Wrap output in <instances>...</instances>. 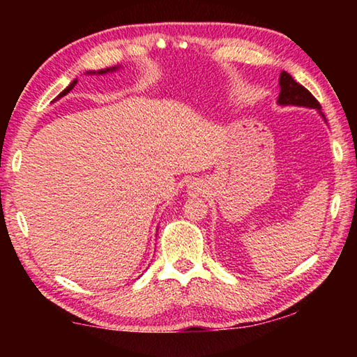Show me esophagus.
<instances>
[{
	"label": "esophagus",
	"mask_w": 357,
	"mask_h": 357,
	"mask_svg": "<svg viewBox=\"0 0 357 357\" xmlns=\"http://www.w3.org/2000/svg\"><path fill=\"white\" fill-rule=\"evenodd\" d=\"M202 192H203V183H202V181H193V183H190L189 187H187V193H189L190 197L200 195Z\"/></svg>",
	"instance_id": "esophagus-1"
}]
</instances>
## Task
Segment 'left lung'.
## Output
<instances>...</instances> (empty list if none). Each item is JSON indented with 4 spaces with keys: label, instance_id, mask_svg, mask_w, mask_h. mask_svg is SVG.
Listing matches in <instances>:
<instances>
[{
    "label": "left lung",
    "instance_id": "left-lung-1",
    "mask_svg": "<svg viewBox=\"0 0 357 357\" xmlns=\"http://www.w3.org/2000/svg\"><path fill=\"white\" fill-rule=\"evenodd\" d=\"M279 84H280V94H279V99H277V104L282 107L294 105V107L315 108V110H318V113L321 114V118L326 123V118L321 113V105H319V102L313 98L310 91H307L302 84L296 82L294 78L288 74V72H285V70L280 72Z\"/></svg>",
    "mask_w": 357,
    "mask_h": 357
}]
</instances>
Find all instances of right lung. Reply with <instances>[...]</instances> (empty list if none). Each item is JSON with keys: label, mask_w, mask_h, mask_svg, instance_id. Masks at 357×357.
Listing matches in <instances>:
<instances>
[{"label": "right lung", "mask_w": 357, "mask_h": 357, "mask_svg": "<svg viewBox=\"0 0 357 357\" xmlns=\"http://www.w3.org/2000/svg\"><path fill=\"white\" fill-rule=\"evenodd\" d=\"M118 69H119V66H113V68H107V69H100V70H89V72H86V74H88V75H104V74H108V72H116ZM77 82H78V80H77V78H75V80L72 82V83L69 84V86L64 89L63 93H59V96H58L56 99H61L63 96H66V94H68L69 91H72V88L75 86ZM56 99H55V100H56Z\"/></svg>", "instance_id": "add662e5"}]
</instances>
